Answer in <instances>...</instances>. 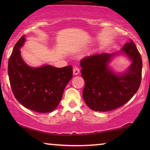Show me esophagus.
I'll return each mask as SVG.
<instances>
[{"mask_svg":"<svg viewBox=\"0 0 150 150\" xmlns=\"http://www.w3.org/2000/svg\"><path fill=\"white\" fill-rule=\"evenodd\" d=\"M80 72V69L78 67H74L73 69V74L74 75H78Z\"/></svg>","mask_w":150,"mask_h":150,"instance_id":"34e87169","label":"esophagus"}]
</instances>
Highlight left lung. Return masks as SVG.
<instances>
[{
  "instance_id": "1",
  "label": "left lung",
  "mask_w": 150,
  "mask_h": 150,
  "mask_svg": "<svg viewBox=\"0 0 150 150\" xmlns=\"http://www.w3.org/2000/svg\"><path fill=\"white\" fill-rule=\"evenodd\" d=\"M118 54H125L132 61L123 73H114L108 66L112 57ZM80 65L85 83L83 99L96 111L105 112L121 107L134 96L141 85L142 59L132 40L117 53L86 57Z\"/></svg>"
}]
</instances>
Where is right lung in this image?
Masks as SVG:
<instances>
[{
	"label": "right lung",
	"mask_w": 150,
	"mask_h": 150,
	"mask_svg": "<svg viewBox=\"0 0 150 150\" xmlns=\"http://www.w3.org/2000/svg\"><path fill=\"white\" fill-rule=\"evenodd\" d=\"M25 40V35L20 38L9 59L8 75L12 92L25 108L38 112H52L59 105L65 88L73 76L72 66L30 67L20 53Z\"/></svg>",
	"instance_id": "1"
}]
</instances>
